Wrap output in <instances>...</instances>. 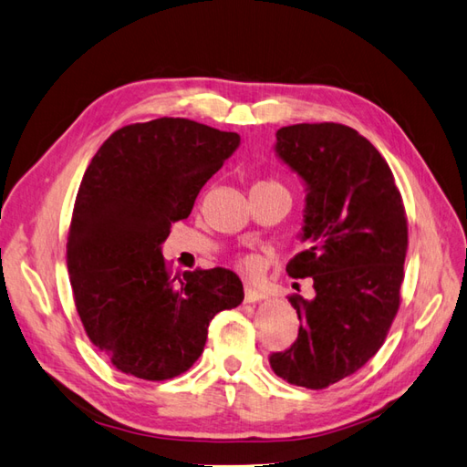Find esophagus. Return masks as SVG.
<instances>
[{"mask_svg": "<svg viewBox=\"0 0 467 467\" xmlns=\"http://www.w3.org/2000/svg\"><path fill=\"white\" fill-rule=\"evenodd\" d=\"M266 294L262 290L253 288V285H246L244 288V302H258V300H265Z\"/></svg>", "mask_w": 467, "mask_h": 467, "instance_id": "obj_1", "label": "esophagus"}]
</instances>
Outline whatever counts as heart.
Instances as JSON below:
<instances>
[{"label":"heart","instance_id":"obj_1","mask_svg":"<svg viewBox=\"0 0 467 467\" xmlns=\"http://www.w3.org/2000/svg\"><path fill=\"white\" fill-rule=\"evenodd\" d=\"M270 185H278V183H270ZM280 187H282V185H280ZM243 266H244V268H254V260H248V258L243 260Z\"/></svg>","mask_w":467,"mask_h":467}]
</instances>
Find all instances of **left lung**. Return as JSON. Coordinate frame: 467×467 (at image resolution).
<instances>
[{
	"instance_id": "1",
	"label": "left lung",
	"mask_w": 467,
	"mask_h": 467,
	"mask_svg": "<svg viewBox=\"0 0 467 467\" xmlns=\"http://www.w3.org/2000/svg\"><path fill=\"white\" fill-rule=\"evenodd\" d=\"M274 151L306 187L297 238L307 248L285 272L312 278L314 297H290L297 339L268 361L290 385L317 390L353 375L380 349L400 304L409 229L389 163L357 130L285 126Z\"/></svg>"
}]
</instances>
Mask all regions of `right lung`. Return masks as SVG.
I'll return each mask as SVG.
<instances>
[{"label":"right lung","instance_id":"1","mask_svg":"<svg viewBox=\"0 0 467 467\" xmlns=\"http://www.w3.org/2000/svg\"><path fill=\"white\" fill-rule=\"evenodd\" d=\"M241 146L236 131L187 118L116 130L87 167L67 260L87 336L126 375L165 380L202 353L213 317L243 302L229 268L171 278L161 244L201 187Z\"/></svg>","mask_w":467,"mask_h":467}]
</instances>
